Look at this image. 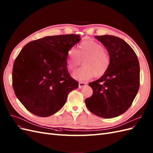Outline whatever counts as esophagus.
Returning a JSON list of instances; mask_svg holds the SVG:
<instances>
[{"mask_svg": "<svg viewBox=\"0 0 153 153\" xmlns=\"http://www.w3.org/2000/svg\"><path fill=\"white\" fill-rule=\"evenodd\" d=\"M86 85H87L86 83H84V82H80L79 84H78V87H79L80 89H81V88H83V87L85 86Z\"/></svg>", "mask_w": 153, "mask_h": 153, "instance_id": "34e87169", "label": "esophagus"}]
</instances>
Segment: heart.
<instances>
[{
  "label": "heart",
  "instance_id": "obj_1",
  "mask_svg": "<svg viewBox=\"0 0 153 153\" xmlns=\"http://www.w3.org/2000/svg\"><path fill=\"white\" fill-rule=\"evenodd\" d=\"M84 60L82 69L73 73V76L76 80L86 82L94 76L104 75L110 65V56L100 44L92 40L82 42L78 49H70L68 53L67 66L74 71Z\"/></svg>",
  "mask_w": 153,
  "mask_h": 153
}]
</instances>
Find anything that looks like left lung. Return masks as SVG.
<instances>
[{
  "label": "left lung",
  "instance_id": "obj_1",
  "mask_svg": "<svg viewBox=\"0 0 153 153\" xmlns=\"http://www.w3.org/2000/svg\"><path fill=\"white\" fill-rule=\"evenodd\" d=\"M110 56L107 72L96 81L90 82L92 96L85 99L91 112L104 118H112L129 108L140 87L138 57L124 40L113 35L95 36Z\"/></svg>",
  "mask_w": 153,
  "mask_h": 153
}]
</instances>
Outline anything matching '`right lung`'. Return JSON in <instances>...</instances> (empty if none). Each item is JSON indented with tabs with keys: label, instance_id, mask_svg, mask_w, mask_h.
Returning a JSON list of instances; mask_svg holds the SVG:
<instances>
[{
	"label": "right lung",
	"instance_id": "right-lung-1",
	"mask_svg": "<svg viewBox=\"0 0 153 153\" xmlns=\"http://www.w3.org/2000/svg\"><path fill=\"white\" fill-rule=\"evenodd\" d=\"M81 40L78 35L45 36L27 43L15 60L12 73L16 97L36 116L58 112L69 92L78 88L67 67L68 53Z\"/></svg>",
	"mask_w": 153,
	"mask_h": 153
}]
</instances>
